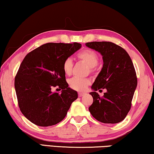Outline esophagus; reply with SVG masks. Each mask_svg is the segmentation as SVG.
I'll use <instances>...</instances> for the list:
<instances>
[{
  "label": "esophagus",
  "instance_id": "esophagus-1",
  "mask_svg": "<svg viewBox=\"0 0 154 154\" xmlns=\"http://www.w3.org/2000/svg\"><path fill=\"white\" fill-rule=\"evenodd\" d=\"M85 95V93H82V92H79V97H82Z\"/></svg>",
  "mask_w": 154,
  "mask_h": 154
}]
</instances>
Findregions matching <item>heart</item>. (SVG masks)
Here are the masks:
<instances>
[{
  "mask_svg": "<svg viewBox=\"0 0 154 154\" xmlns=\"http://www.w3.org/2000/svg\"><path fill=\"white\" fill-rule=\"evenodd\" d=\"M80 60L86 63L89 67V72L93 73L96 70L95 67L99 62V56L95 51L89 49H85L77 55ZM73 61L70 58H66L63 63V70L65 74L69 75L72 74ZM69 86L71 89L75 91H84L91 84V80L87 78L74 77L69 80Z\"/></svg>",
  "mask_w": 154,
  "mask_h": 154,
  "instance_id": "heart-1",
  "label": "heart"
}]
</instances>
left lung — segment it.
Returning a JSON list of instances; mask_svg holds the SVG:
<instances>
[{
    "instance_id": "1",
    "label": "left lung",
    "mask_w": 154,
    "mask_h": 154,
    "mask_svg": "<svg viewBox=\"0 0 154 154\" xmlns=\"http://www.w3.org/2000/svg\"><path fill=\"white\" fill-rule=\"evenodd\" d=\"M86 46L103 56V67L97 76L90 93L93 103L89 107L91 114L103 123L115 124L123 120L131 107V101L137 86L134 64L122 47L112 42H90ZM106 88L100 97L96 91Z\"/></svg>"
}]
</instances>
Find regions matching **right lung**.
Returning a JSON list of instances; mask_svg holds the SVG:
<instances>
[{
  "mask_svg": "<svg viewBox=\"0 0 154 154\" xmlns=\"http://www.w3.org/2000/svg\"><path fill=\"white\" fill-rule=\"evenodd\" d=\"M80 47L78 42H49L23 59L14 86L20 112L32 123L41 127L58 123L77 99V92L68 87L63 63ZM54 87L62 89L61 93L54 92Z\"/></svg>",
  "mask_w": 154,
  "mask_h": 154,
  "instance_id": "1",
  "label": "right lung"
}]
</instances>
